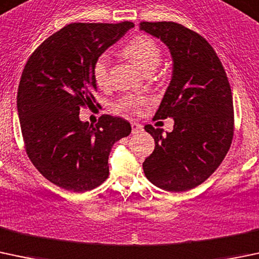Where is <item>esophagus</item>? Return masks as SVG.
<instances>
[{
  "mask_svg": "<svg viewBox=\"0 0 259 259\" xmlns=\"http://www.w3.org/2000/svg\"><path fill=\"white\" fill-rule=\"evenodd\" d=\"M132 132H133V134H137V133L143 132V125L139 124V122L133 121L132 122Z\"/></svg>",
  "mask_w": 259,
  "mask_h": 259,
  "instance_id": "esophagus-1",
  "label": "esophagus"
}]
</instances>
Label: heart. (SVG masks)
<instances>
[{"instance_id":"heart-1","label":"heart","mask_w":259,"mask_h":259,"mask_svg":"<svg viewBox=\"0 0 259 259\" xmlns=\"http://www.w3.org/2000/svg\"><path fill=\"white\" fill-rule=\"evenodd\" d=\"M125 56L135 62L141 69L150 73L156 69L161 62V50L154 39L148 36H139L127 43L124 48ZM94 79L99 87H105L109 83V56L103 53L95 59L93 64ZM144 103L141 98L135 95H126L120 100L119 105L126 110H137Z\"/></svg>"}]
</instances>
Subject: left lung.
I'll use <instances>...</instances> for the list:
<instances>
[{
    "mask_svg": "<svg viewBox=\"0 0 259 259\" xmlns=\"http://www.w3.org/2000/svg\"><path fill=\"white\" fill-rule=\"evenodd\" d=\"M140 31L159 38L172 58V75L155 118L174 119V130L146 125L155 149L143 162L155 186L191 190L213 174L233 137V100L221 61L200 34L175 22H141Z\"/></svg>",
    "mask_w": 259,
    "mask_h": 259,
    "instance_id": "left-lung-1",
    "label": "left lung"
}]
</instances>
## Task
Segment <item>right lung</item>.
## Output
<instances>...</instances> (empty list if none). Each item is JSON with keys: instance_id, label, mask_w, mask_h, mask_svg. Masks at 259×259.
I'll list each match as a JSON object with an SVG mask.
<instances>
[{"instance_id": "add662e5", "label": "right lung", "mask_w": 259, "mask_h": 259, "mask_svg": "<svg viewBox=\"0 0 259 259\" xmlns=\"http://www.w3.org/2000/svg\"><path fill=\"white\" fill-rule=\"evenodd\" d=\"M134 27L70 23L33 52L22 73L17 110L32 164L52 184L73 192L99 186L109 175L114 144L132 133L129 121L103 115L97 125L79 110L97 93L95 59Z\"/></svg>"}]
</instances>
